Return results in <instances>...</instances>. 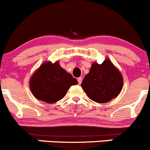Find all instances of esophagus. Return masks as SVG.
Segmentation results:
<instances>
[{
  "instance_id": "1",
  "label": "esophagus",
  "mask_w": 150,
  "mask_h": 150,
  "mask_svg": "<svg viewBox=\"0 0 150 150\" xmlns=\"http://www.w3.org/2000/svg\"><path fill=\"white\" fill-rule=\"evenodd\" d=\"M78 83L79 84H81V81H82V77H79V78H78Z\"/></svg>"
}]
</instances>
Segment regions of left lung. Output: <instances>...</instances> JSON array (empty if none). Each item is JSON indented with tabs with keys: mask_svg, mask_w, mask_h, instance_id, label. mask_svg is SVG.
Instances as JSON below:
<instances>
[{
	"mask_svg": "<svg viewBox=\"0 0 150 150\" xmlns=\"http://www.w3.org/2000/svg\"><path fill=\"white\" fill-rule=\"evenodd\" d=\"M122 84L120 72L106 59L101 64L93 63L81 86L92 100L103 103L117 97L122 90Z\"/></svg>",
	"mask_w": 150,
	"mask_h": 150,
	"instance_id": "left-lung-1",
	"label": "left lung"
}]
</instances>
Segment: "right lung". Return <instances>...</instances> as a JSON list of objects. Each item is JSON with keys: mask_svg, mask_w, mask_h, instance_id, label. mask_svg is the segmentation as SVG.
Listing matches in <instances>:
<instances>
[{"mask_svg": "<svg viewBox=\"0 0 150 150\" xmlns=\"http://www.w3.org/2000/svg\"><path fill=\"white\" fill-rule=\"evenodd\" d=\"M77 83L71 74L60 67L58 62H47L31 77L30 88L38 100L52 103L64 98L71 86Z\"/></svg>", "mask_w": 150, "mask_h": 150, "instance_id": "1", "label": "right lung"}]
</instances>
